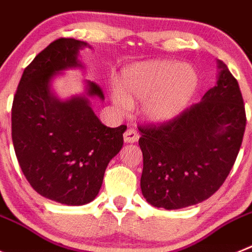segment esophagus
Segmentation results:
<instances>
[{
	"instance_id": "obj_1",
	"label": "esophagus",
	"mask_w": 252,
	"mask_h": 252,
	"mask_svg": "<svg viewBox=\"0 0 252 252\" xmlns=\"http://www.w3.org/2000/svg\"><path fill=\"white\" fill-rule=\"evenodd\" d=\"M123 137H124V142L135 143L138 142V139H139V133H138L135 128H129L126 129Z\"/></svg>"
}]
</instances>
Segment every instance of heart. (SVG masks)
I'll use <instances>...</instances> for the list:
<instances>
[{"label":"heart","mask_w":252,"mask_h":252,"mask_svg":"<svg viewBox=\"0 0 252 252\" xmlns=\"http://www.w3.org/2000/svg\"><path fill=\"white\" fill-rule=\"evenodd\" d=\"M199 74L187 63L151 60L126 67L113 100L122 109L140 100V112L148 121L165 123L182 114L196 96Z\"/></svg>","instance_id":"1"}]
</instances>
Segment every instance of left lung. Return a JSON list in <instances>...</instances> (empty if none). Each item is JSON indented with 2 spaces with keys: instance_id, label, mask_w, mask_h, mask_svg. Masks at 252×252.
Returning <instances> with one entry per match:
<instances>
[{
  "instance_id": "obj_1",
  "label": "left lung",
  "mask_w": 252,
  "mask_h": 252,
  "mask_svg": "<svg viewBox=\"0 0 252 252\" xmlns=\"http://www.w3.org/2000/svg\"><path fill=\"white\" fill-rule=\"evenodd\" d=\"M216 85L168 123L140 126V188L154 207L178 210L202 202L227 178L246 126L237 80L217 60Z\"/></svg>"
}]
</instances>
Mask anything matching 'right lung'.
I'll return each mask as SVG.
<instances>
[{
	"instance_id": "obj_1",
	"label": "right lung",
	"mask_w": 252,
	"mask_h": 252,
	"mask_svg": "<svg viewBox=\"0 0 252 252\" xmlns=\"http://www.w3.org/2000/svg\"><path fill=\"white\" fill-rule=\"evenodd\" d=\"M88 46L75 38L51 42L24 70L12 104L13 148L26 180L41 196L69 206L98 196L126 129L104 126L93 112L90 99L104 100L93 81H85L84 94L66 100L51 89L56 75L83 67L79 54Z\"/></svg>"
}]
</instances>
